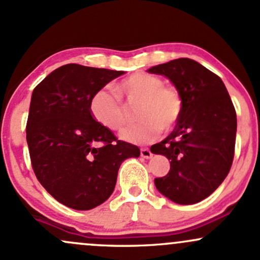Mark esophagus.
Wrapping results in <instances>:
<instances>
[{
    "mask_svg": "<svg viewBox=\"0 0 260 260\" xmlns=\"http://www.w3.org/2000/svg\"><path fill=\"white\" fill-rule=\"evenodd\" d=\"M141 155L143 156V158H145V159H149L150 156H152V152H150V150L148 149V148H142V149H141Z\"/></svg>",
    "mask_w": 260,
    "mask_h": 260,
    "instance_id": "1",
    "label": "esophagus"
}]
</instances>
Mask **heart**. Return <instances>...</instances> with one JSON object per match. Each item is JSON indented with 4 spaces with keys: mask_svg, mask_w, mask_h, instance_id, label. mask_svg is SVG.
<instances>
[{
    "mask_svg": "<svg viewBox=\"0 0 260 260\" xmlns=\"http://www.w3.org/2000/svg\"><path fill=\"white\" fill-rule=\"evenodd\" d=\"M112 91L101 88L93 93L90 112L96 122L111 131H121L127 122V112L121 100L137 107L139 123L122 132V139L131 143H148L161 129H170L182 113V96L174 85L164 84L160 76L136 73L113 84Z\"/></svg>",
    "mask_w": 260,
    "mask_h": 260,
    "instance_id": "b5f03b06",
    "label": "heart"
}]
</instances>
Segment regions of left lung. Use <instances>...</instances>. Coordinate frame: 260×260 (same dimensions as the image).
<instances>
[{
  "label": "left lung",
  "mask_w": 260,
  "mask_h": 260,
  "mask_svg": "<svg viewBox=\"0 0 260 260\" xmlns=\"http://www.w3.org/2000/svg\"><path fill=\"white\" fill-rule=\"evenodd\" d=\"M148 71L170 79L184 102L173 132L150 147L170 160L169 173L154 184L176 204H196L217 189L232 167L235 106L219 76L192 59H175Z\"/></svg>",
  "instance_id": "obj_1"
}]
</instances>
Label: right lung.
Here are the masks:
<instances>
[{
    "mask_svg": "<svg viewBox=\"0 0 260 260\" xmlns=\"http://www.w3.org/2000/svg\"><path fill=\"white\" fill-rule=\"evenodd\" d=\"M122 74L67 64L33 90L25 127L33 172L43 187L70 209L104 204L115 190L122 161L141 154L90 112L93 93Z\"/></svg>",
    "mask_w": 260,
    "mask_h": 260,
    "instance_id": "add662e5",
    "label": "right lung"
}]
</instances>
